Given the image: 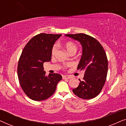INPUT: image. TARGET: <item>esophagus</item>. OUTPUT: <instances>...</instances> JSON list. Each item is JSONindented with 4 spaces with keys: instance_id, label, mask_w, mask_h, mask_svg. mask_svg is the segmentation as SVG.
Returning a JSON list of instances; mask_svg holds the SVG:
<instances>
[{
    "instance_id": "34e87169",
    "label": "esophagus",
    "mask_w": 126,
    "mask_h": 126,
    "mask_svg": "<svg viewBox=\"0 0 126 126\" xmlns=\"http://www.w3.org/2000/svg\"><path fill=\"white\" fill-rule=\"evenodd\" d=\"M71 78V77L70 76H68V75H63V79H69Z\"/></svg>"
}]
</instances>
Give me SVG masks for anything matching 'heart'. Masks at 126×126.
Masks as SVG:
<instances>
[{"label":"heart","mask_w":126,"mask_h":126,"mask_svg":"<svg viewBox=\"0 0 126 126\" xmlns=\"http://www.w3.org/2000/svg\"><path fill=\"white\" fill-rule=\"evenodd\" d=\"M65 48L66 49L67 51L70 54V53L72 52H76L77 50V47L76 46V45L75 44H74L73 42H66V44H65ZM57 49H58V46L57 45L55 44L54 46H53L52 49H51V55L53 56H54L56 53L57 51Z\"/></svg>","instance_id":"obj_1"}]
</instances>
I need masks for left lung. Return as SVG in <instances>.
<instances>
[{"instance_id":"1","label":"left lung","mask_w":126,"mask_h":126,"mask_svg":"<svg viewBox=\"0 0 126 126\" xmlns=\"http://www.w3.org/2000/svg\"><path fill=\"white\" fill-rule=\"evenodd\" d=\"M80 42L82 53L77 66L78 70H84L83 80L73 92L79 97L91 99L101 92L106 81L108 60L103 46L95 38L85 34H66Z\"/></svg>"}]
</instances>
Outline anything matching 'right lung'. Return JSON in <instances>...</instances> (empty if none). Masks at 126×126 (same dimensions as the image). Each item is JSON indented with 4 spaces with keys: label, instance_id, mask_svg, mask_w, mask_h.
<instances>
[{
    "label": "right lung",
    "instance_id": "add662e5",
    "mask_svg": "<svg viewBox=\"0 0 126 126\" xmlns=\"http://www.w3.org/2000/svg\"><path fill=\"white\" fill-rule=\"evenodd\" d=\"M62 35L41 33L32 37L24 47L19 60L18 76L25 94L35 101L48 99L55 92L62 76L50 73L46 76L44 63L50 61L51 49Z\"/></svg>",
    "mask_w": 126,
    "mask_h": 126
}]
</instances>
